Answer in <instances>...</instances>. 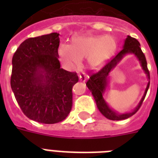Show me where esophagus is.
I'll use <instances>...</instances> for the list:
<instances>
[{
    "instance_id": "esophagus-1",
    "label": "esophagus",
    "mask_w": 158,
    "mask_h": 158,
    "mask_svg": "<svg viewBox=\"0 0 158 158\" xmlns=\"http://www.w3.org/2000/svg\"><path fill=\"white\" fill-rule=\"evenodd\" d=\"M79 80L82 82H85L87 80V79H88V76H87L86 74H79Z\"/></svg>"
}]
</instances>
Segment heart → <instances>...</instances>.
Instances as JSON below:
<instances>
[{
  "instance_id": "b5f03b06",
  "label": "heart",
  "mask_w": 158,
  "mask_h": 158,
  "mask_svg": "<svg viewBox=\"0 0 158 158\" xmlns=\"http://www.w3.org/2000/svg\"><path fill=\"white\" fill-rule=\"evenodd\" d=\"M116 49V42L110 35H82L74 38L72 46L62 43L58 48V56L64 66L72 69L87 58L93 69L101 68L108 61Z\"/></svg>"
}]
</instances>
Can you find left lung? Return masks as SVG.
I'll return each instance as SVG.
<instances>
[{
    "label": "left lung",
    "instance_id": "obj_1",
    "mask_svg": "<svg viewBox=\"0 0 158 158\" xmlns=\"http://www.w3.org/2000/svg\"><path fill=\"white\" fill-rule=\"evenodd\" d=\"M128 54H133L137 57V59L139 60L143 70L144 71V73L147 75L148 79H150L149 71H148L147 66V60H146L144 54L143 53L142 50L140 48V43H139L137 39H135L130 36H127V38L124 43L122 50L120 51L115 57H113L112 59L110 60L102 69L96 72V73H93L90 75V78L88 80V82L86 83L87 87L89 88V89L93 94V96H94L98 110L106 118H107L109 120H125V119H127V118L132 116L133 115H135L142 105V102L144 100L145 96L147 94L148 89L149 88L150 82L148 81L144 94H143V96L142 97V98H141L137 106L130 112L119 113L115 111V110H113L112 108H110L109 105L106 103V102L105 101L103 98V95L105 94L106 90V88L108 87V84H109V79H110L109 74L120 63V61L124 58L125 55Z\"/></svg>",
    "mask_w": 158,
    "mask_h": 158
}]
</instances>
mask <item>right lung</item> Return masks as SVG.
Here are the masks:
<instances>
[{"label":"right lung","instance_id":"obj_1","mask_svg":"<svg viewBox=\"0 0 158 158\" xmlns=\"http://www.w3.org/2000/svg\"><path fill=\"white\" fill-rule=\"evenodd\" d=\"M59 33L23 41L12 58L10 86L23 114L37 122L56 124L72 108V88L79 78L60 68Z\"/></svg>","mask_w":158,"mask_h":158}]
</instances>
